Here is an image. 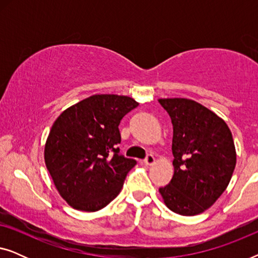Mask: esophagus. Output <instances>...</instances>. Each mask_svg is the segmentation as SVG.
Here are the masks:
<instances>
[{"label": "esophagus", "mask_w": 258, "mask_h": 258, "mask_svg": "<svg viewBox=\"0 0 258 258\" xmlns=\"http://www.w3.org/2000/svg\"><path fill=\"white\" fill-rule=\"evenodd\" d=\"M154 162H155V157H154V155H151V154H148L147 157L144 158V163H146L147 165L154 164Z\"/></svg>", "instance_id": "1"}]
</instances>
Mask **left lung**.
Returning <instances> with one entry per match:
<instances>
[{"instance_id": "8db88e82", "label": "left lung", "mask_w": 258, "mask_h": 258, "mask_svg": "<svg viewBox=\"0 0 258 258\" xmlns=\"http://www.w3.org/2000/svg\"><path fill=\"white\" fill-rule=\"evenodd\" d=\"M174 126V176L160 194L169 209L199 215L216 202L230 182L236 150L230 129L204 105L188 98H161Z\"/></svg>"}]
</instances>
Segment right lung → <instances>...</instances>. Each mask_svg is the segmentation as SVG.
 <instances>
[{"mask_svg": "<svg viewBox=\"0 0 258 258\" xmlns=\"http://www.w3.org/2000/svg\"><path fill=\"white\" fill-rule=\"evenodd\" d=\"M139 103L93 95L66 109L51 126L44 161L59 195L74 209L97 211L121 191L137 162L119 154L121 119Z\"/></svg>", "mask_w": 258, "mask_h": 258, "instance_id": "obj_1", "label": "right lung"}]
</instances>
